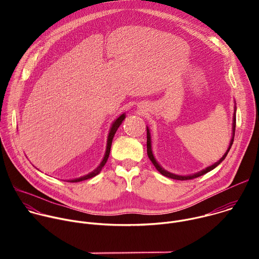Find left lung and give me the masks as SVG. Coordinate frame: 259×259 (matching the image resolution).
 <instances>
[{"instance_id":"8db88e82","label":"left lung","mask_w":259,"mask_h":259,"mask_svg":"<svg viewBox=\"0 0 259 259\" xmlns=\"http://www.w3.org/2000/svg\"><path fill=\"white\" fill-rule=\"evenodd\" d=\"M236 112V110H235ZM235 130H236V113L234 114V123H233V136H232V140H231V143H230V146H229V149H228V151H227V153L225 154V156L221 158L218 162H216L215 164H213L212 166H210V167H207L205 170H203V171H201V172H199V173H197V174H194V175H190V176H180V175H175V174H172V173H169V172H167V171H165L164 169H162V167L157 163V161L155 160V158H154V156H153V153H152V146H151V135H150V131H149V129H146V152H147V156H149V158H150V160L152 161V163L154 164V166L156 167V169L162 174V175H164V176H166V177H169V178H173V179H177V180H190V179H194V178H197V177H199V176H202V175H204V174H206L207 172H209V171H211V170H213L215 167H217L221 162H223L224 160H225V158L227 157V155H228V153L230 152V150H231V146L233 145V142H234V137H235Z\"/></svg>"}]
</instances>
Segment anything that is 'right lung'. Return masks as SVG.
Instances as JSON below:
<instances>
[{
	"mask_svg": "<svg viewBox=\"0 0 259 259\" xmlns=\"http://www.w3.org/2000/svg\"><path fill=\"white\" fill-rule=\"evenodd\" d=\"M124 119H125V115H122L121 117H119V118L115 121V123L113 124L112 128H110V131H109V134H108V139H107V146H106L105 156H104L102 162L100 163V165L98 166V168H97L96 170H94L92 173H90V174H88V175H86V176H83V177L77 178V179H73V180H69L68 182H79V181H82V180H86V179L92 178V177L96 176V175L101 171L102 167L105 165V163H106V161H107V159H108V156H109V153H110V146H112V142H113V138H114V136H115V133H116V131L118 130V128L120 127V125L122 124V122H123Z\"/></svg>",
	"mask_w": 259,
	"mask_h": 259,
	"instance_id": "right-lung-1",
	"label": "right lung"
}]
</instances>
